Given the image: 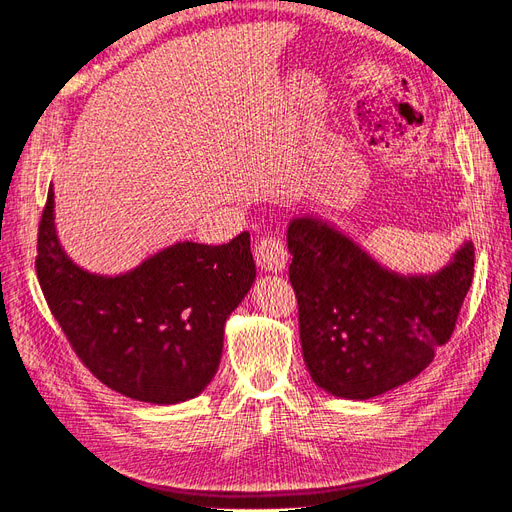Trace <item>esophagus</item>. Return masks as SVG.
<instances>
[{
    "instance_id": "obj_1",
    "label": "esophagus",
    "mask_w": 512,
    "mask_h": 512,
    "mask_svg": "<svg viewBox=\"0 0 512 512\" xmlns=\"http://www.w3.org/2000/svg\"><path fill=\"white\" fill-rule=\"evenodd\" d=\"M256 262L258 267H262L265 271H282L288 262V247L286 241L280 237H262L256 243Z\"/></svg>"
}]
</instances>
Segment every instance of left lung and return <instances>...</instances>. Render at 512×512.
<instances>
[{"mask_svg":"<svg viewBox=\"0 0 512 512\" xmlns=\"http://www.w3.org/2000/svg\"><path fill=\"white\" fill-rule=\"evenodd\" d=\"M288 250L309 376L344 399L376 397L421 374L451 339L474 277L470 241L442 271L404 277L314 218L290 222Z\"/></svg>","mask_w":512,"mask_h":512,"instance_id":"8db88e82","label":"left lung"}]
</instances>
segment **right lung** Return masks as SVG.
Listing matches in <instances>:
<instances>
[{
  "label": "right lung",
  "mask_w": 512,
  "mask_h": 512,
  "mask_svg": "<svg viewBox=\"0 0 512 512\" xmlns=\"http://www.w3.org/2000/svg\"><path fill=\"white\" fill-rule=\"evenodd\" d=\"M38 282L83 365L108 389L179 404L218 371L224 324L256 280L250 232L230 243L181 241L123 275L89 273L61 250L53 188L38 226Z\"/></svg>",
  "instance_id": "obj_1"
}]
</instances>
